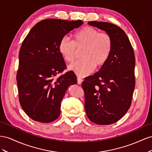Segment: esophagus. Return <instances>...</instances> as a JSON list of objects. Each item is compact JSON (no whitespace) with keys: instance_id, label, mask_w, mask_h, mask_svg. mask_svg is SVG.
Instances as JSON below:
<instances>
[{"instance_id":"34e87169","label":"esophagus","mask_w":152,"mask_h":152,"mask_svg":"<svg viewBox=\"0 0 152 152\" xmlns=\"http://www.w3.org/2000/svg\"><path fill=\"white\" fill-rule=\"evenodd\" d=\"M77 84L78 85H81L82 83V81H83V80L81 79L80 77H77Z\"/></svg>"}]
</instances>
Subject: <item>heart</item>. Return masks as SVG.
Wrapping results in <instances>:
<instances>
[{
    "instance_id": "obj_1",
    "label": "heart",
    "mask_w": 152,
    "mask_h": 152,
    "mask_svg": "<svg viewBox=\"0 0 152 152\" xmlns=\"http://www.w3.org/2000/svg\"><path fill=\"white\" fill-rule=\"evenodd\" d=\"M113 48L111 37L107 33H99L97 29L85 27L72 35V40L63 37L58 45V51L64 59L72 62L77 50L83 49L81 59L71 64L69 69L77 76L84 77L92 73L96 66L100 67L107 61Z\"/></svg>"
}]
</instances>
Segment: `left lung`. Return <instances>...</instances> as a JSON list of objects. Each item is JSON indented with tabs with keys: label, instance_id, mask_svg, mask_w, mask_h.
<instances>
[{
	"label": "left lung",
	"instance_id": "8db88e82",
	"mask_svg": "<svg viewBox=\"0 0 152 152\" xmlns=\"http://www.w3.org/2000/svg\"><path fill=\"white\" fill-rule=\"evenodd\" d=\"M88 24L109 34L113 48L106 64L82 83L85 108L91 122L110 125L122 118L131 106L135 87V56L126 34L118 26L96 21Z\"/></svg>",
	"mask_w": 152,
	"mask_h": 152
}]
</instances>
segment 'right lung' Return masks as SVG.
<instances>
[{"label":"right lung","mask_w":152,"mask_h":152,"mask_svg":"<svg viewBox=\"0 0 152 152\" xmlns=\"http://www.w3.org/2000/svg\"><path fill=\"white\" fill-rule=\"evenodd\" d=\"M83 24L81 20L50 18L38 22L25 37L19 53L16 80L21 107L30 118L49 123L60 116L61 101L77 83L72 71L55 79L66 68L58 51L62 39Z\"/></svg>","instance_id":"obj_1"}]
</instances>
